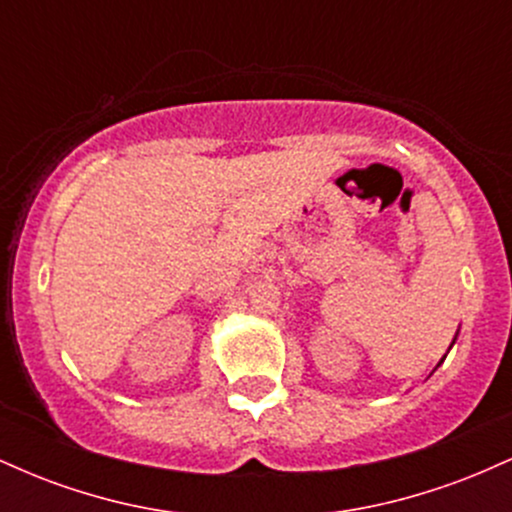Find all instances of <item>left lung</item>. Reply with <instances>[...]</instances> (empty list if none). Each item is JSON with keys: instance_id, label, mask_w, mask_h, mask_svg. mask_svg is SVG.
<instances>
[{"instance_id": "obj_1", "label": "left lung", "mask_w": 512, "mask_h": 512, "mask_svg": "<svg viewBox=\"0 0 512 512\" xmlns=\"http://www.w3.org/2000/svg\"><path fill=\"white\" fill-rule=\"evenodd\" d=\"M455 339H457V334H455ZM455 339H452V344H455ZM452 344H450V346H452ZM443 358H445V356H443ZM443 358H440V363H443ZM440 363H438V366H440Z\"/></svg>"}]
</instances>
